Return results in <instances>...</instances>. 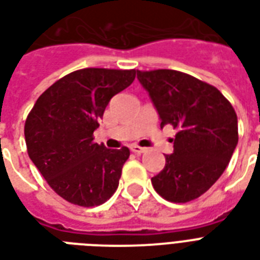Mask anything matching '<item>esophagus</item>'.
<instances>
[{"label":"esophagus","mask_w":260,"mask_h":260,"mask_svg":"<svg viewBox=\"0 0 260 260\" xmlns=\"http://www.w3.org/2000/svg\"><path fill=\"white\" fill-rule=\"evenodd\" d=\"M130 150H132V152H134V153H144V152H146V149L142 148V146H138V145H137V144L130 145Z\"/></svg>","instance_id":"34e87169"}]
</instances>
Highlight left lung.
<instances>
[{
  "mask_svg": "<svg viewBox=\"0 0 260 260\" xmlns=\"http://www.w3.org/2000/svg\"><path fill=\"white\" fill-rule=\"evenodd\" d=\"M137 78L149 92L160 126L178 128L174 153L152 178L153 187L170 202L194 201L231 161L239 141L235 108L216 86L178 70H137Z\"/></svg>",
  "mask_w": 260,
  "mask_h": 260,
  "instance_id": "8db88e82",
  "label": "left lung"
}]
</instances>
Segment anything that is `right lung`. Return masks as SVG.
<instances>
[{"label": "right lung", "instance_id": "right-lung-1", "mask_svg": "<svg viewBox=\"0 0 260 260\" xmlns=\"http://www.w3.org/2000/svg\"><path fill=\"white\" fill-rule=\"evenodd\" d=\"M136 78V70L86 68L59 78L28 114L24 136L32 162L48 186L68 202L99 206L119 186L126 146L93 142L108 103Z\"/></svg>", "mask_w": 260, "mask_h": 260}]
</instances>
